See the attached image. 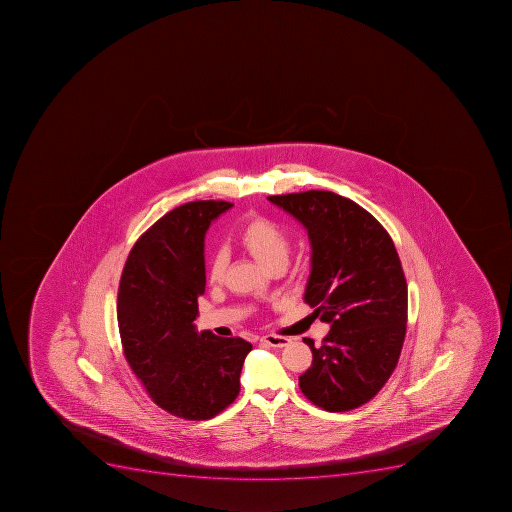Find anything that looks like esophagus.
<instances>
[{
	"mask_svg": "<svg viewBox=\"0 0 512 512\" xmlns=\"http://www.w3.org/2000/svg\"><path fill=\"white\" fill-rule=\"evenodd\" d=\"M292 340L288 339V337H282V335H262L261 344L269 345V347H287Z\"/></svg>",
	"mask_w": 512,
	"mask_h": 512,
	"instance_id": "obj_1",
	"label": "esophagus"
}]
</instances>
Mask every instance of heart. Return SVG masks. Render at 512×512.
<instances>
[{
	"mask_svg": "<svg viewBox=\"0 0 512 512\" xmlns=\"http://www.w3.org/2000/svg\"><path fill=\"white\" fill-rule=\"evenodd\" d=\"M237 243L241 250L271 271L272 267L285 266L290 253V240L287 233L264 217H251L240 228ZM227 269V254L219 251L212 256L207 267V280L211 284H220Z\"/></svg>",
	"mask_w": 512,
	"mask_h": 512,
	"instance_id": "obj_1",
	"label": "heart"
}]
</instances>
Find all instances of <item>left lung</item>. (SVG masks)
<instances>
[{"label": "left lung", "mask_w": 512, "mask_h": 512, "mask_svg": "<svg viewBox=\"0 0 512 512\" xmlns=\"http://www.w3.org/2000/svg\"><path fill=\"white\" fill-rule=\"evenodd\" d=\"M308 230L305 301L331 324L301 374L306 399L347 412L373 399L396 370L407 331V282L394 241L370 212L332 191L269 196Z\"/></svg>", "instance_id": "obj_1"}]
</instances>
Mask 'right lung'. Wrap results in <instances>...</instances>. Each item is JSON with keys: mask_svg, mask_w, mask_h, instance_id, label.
Segmentation results:
<instances>
[{"mask_svg": "<svg viewBox=\"0 0 512 512\" xmlns=\"http://www.w3.org/2000/svg\"><path fill=\"white\" fill-rule=\"evenodd\" d=\"M232 206L175 207L136 241L121 274L116 314L126 361L155 404L185 420H209L237 399L253 348L194 326L206 290L204 237Z\"/></svg>", "mask_w": 512, "mask_h": 512, "instance_id": "right-lung-1", "label": "right lung"}]
</instances>
